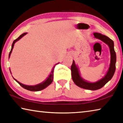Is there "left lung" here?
I'll return each mask as SVG.
<instances>
[{
  "label": "left lung",
  "mask_w": 123,
  "mask_h": 123,
  "mask_svg": "<svg viewBox=\"0 0 123 123\" xmlns=\"http://www.w3.org/2000/svg\"><path fill=\"white\" fill-rule=\"evenodd\" d=\"M93 35H94L95 38L102 41L109 47L110 55H111V60H110V67L107 73L106 74L104 78L101 79L100 80L95 82H90L85 80L80 75L79 68L75 63L74 60L73 61V63L71 66L72 77L75 84L81 88L92 91L97 90V89L102 88L104 85L111 80L115 72L116 63V54L114 49L113 41L107 36L102 35L100 33L94 32Z\"/></svg>",
  "instance_id": "obj_1"
}]
</instances>
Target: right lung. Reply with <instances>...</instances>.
<instances>
[{"mask_svg": "<svg viewBox=\"0 0 123 123\" xmlns=\"http://www.w3.org/2000/svg\"><path fill=\"white\" fill-rule=\"evenodd\" d=\"M27 34V32H25L24 33V34H22L20 36H19V37H18V38H17L16 39H15L13 42V43H12V47H11V51H10V53H9V59L10 57V55H11V53L12 51V50H13V47H14V44H15V43L17 41H19V39L20 38H22L24 36H25V35ZM59 63H56L55 64V66H54L53 67V69H52L51 71V73L50 74H49V76L48 77L47 79H46V80H44V81H43L42 82L40 83V84H37V85H34V86H29V85H24L22 84V83L19 82V81H18L17 80H16V79H15L14 78V80H15V81L16 82H17L18 84H19L20 86H21L23 88H24L25 89H27V90H29V91H41L42 90V89H44L46 88L47 87H48L49 86V85H50L52 82H53V78H54V68H55V66L56 65V64H59ZM10 73H11V71H10Z\"/></svg>", "mask_w": 123, "mask_h": 123, "instance_id": "obj_1", "label": "right lung"}]
</instances>
